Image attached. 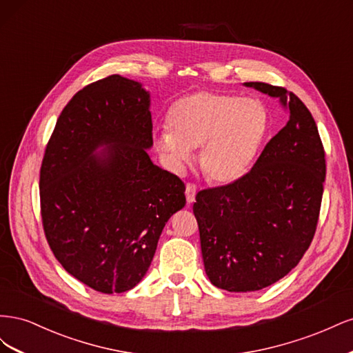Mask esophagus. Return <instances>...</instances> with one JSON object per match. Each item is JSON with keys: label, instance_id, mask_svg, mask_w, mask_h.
Returning <instances> with one entry per match:
<instances>
[{"label": "esophagus", "instance_id": "34e87169", "mask_svg": "<svg viewBox=\"0 0 353 353\" xmlns=\"http://www.w3.org/2000/svg\"><path fill=\"white\" fill-rule=\"evenodd\" d=\"M196 193H197V187L194 184H187V187H185V197H187L188 205H191V203L196 201Z\"/></svg>", "mask_w": 353, "mask_h": 353}]
</instances>
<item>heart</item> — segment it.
Instances as JSON below:
<instances>
[{"mask_svg": "<svg viewBox=\"0 0 353 353\" xmlns=\"http://www.w3.org/2000/svg\"><path fill=\"white\" fill-rule=\"evenodd\" d=\"M168 122L170 130L156 135L159 150L179 168L200 147L201 172L216 184L234 183L248 172L268 131L261 101L209 91L179 99Z\"/></svg>", "mask_w": 353, "mask_h": 353, "instance_id": "b5f03b06", "label": "heart"}]
</instances>
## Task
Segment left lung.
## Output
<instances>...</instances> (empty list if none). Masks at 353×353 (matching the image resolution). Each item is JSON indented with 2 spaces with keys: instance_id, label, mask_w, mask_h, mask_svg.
<instances>
[{
  "instance_id": "left-lung-1",
  "label": "left lung",
  "mask_w": 353,
  "mask_h": 353,
  "mask_svg": "<svg viewBox=\"0 0 353 353\" xmlns=\"http://www.w3.org/2000/svg\"><path fill=\"white\" fill-rule=\"evenodd\" d=\"M244 85L279 99L288 121L250 172L199 191L193 212L210 283L245 293L281 280L307 250L321 208L325 153L297 95L265 82Z\"/></svg>"
}]
</instances>
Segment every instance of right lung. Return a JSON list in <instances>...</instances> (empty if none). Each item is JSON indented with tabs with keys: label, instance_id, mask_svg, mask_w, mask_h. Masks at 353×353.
<instances>
[{
	"label": "right lung",
	"instance_id": "obj_1",
	"mask_svg": "<svg viewBox=\"0 0 353 353\" xmlns=\"http://www.w3.org/2000/svg\"><path fill=\"white\" fill-rule=\"evenodd\" d=\"M150 92L112 74L59 116L41 166L42 225L56 259L101 293L131 290L148 271L185 185L156 166Z\"/></svg>",
	"mask_w": 353,
	"mask_h": 353
}]
</instances>
